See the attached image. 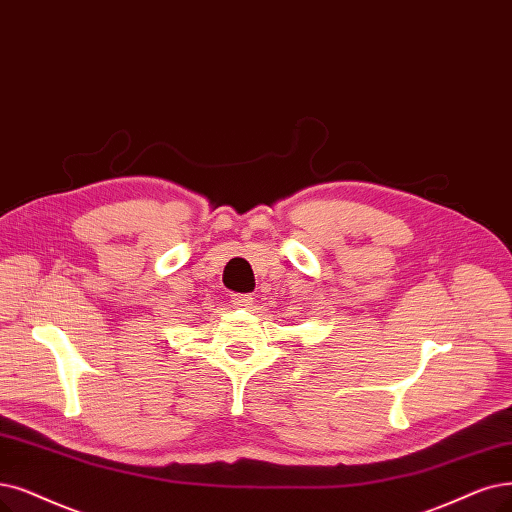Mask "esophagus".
<instances>
[{
    "label": "esophagus",
    "instance_id": "esophagus-1",
    "mask_svg": "<svg viewBox=\"0 0 512 512\" xmlns=\"http://www.w3.org/2000/svg\"><path fill=\"white\" fill-rule=\"evenodd\" d=\"M232 304L236 308H246V310H249L253 306V295H249V293H244V295L236 293V295H232Z\"/></svg>",
    "mask_w": 512,
    "mask_h": 512
}]
</instances>
